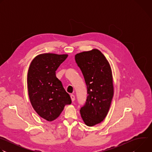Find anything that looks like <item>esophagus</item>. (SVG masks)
I'll return each mask as SVG.
<instances>
[{
  "label": "esophagus",
  "instance_id": "obj_1",
  "mask_svg": "<svg viewBox=\"0 0 152 152\" xmlns=\"http://www.w3.org/2000/svg\"><path fill=\"white\" fill-rule=\"evenodd\" d=\"M70 97H71V99H72V102H73L75 100V96L73 94H71L70 95Z\"/></svg>",
  "mask_w": 152,
  "mask_h": 152
}]
</instances>
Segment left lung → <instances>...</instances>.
Wrapping results in <instances>:
<instances>
[{
	"mask_svg": "<svg viewBox=\"0 0 152 152\" xmlns=\"http://www.w3.org/2000/svg\"><path fill=\"white\" fill-rule=\"evenodd\" d=\"M87 88V97L80 108L81 117L86 125L93 126L107 115L114 95L112 71L103 53L97 49L75 55Z\"/></svg>",
	"mask_w": 152,
	"mask_h": 152,
	"instance_id": "left-lung-1",
	"label": "left lung"
}]
</instances>
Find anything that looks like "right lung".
<instances>
[{"instance_id":"obj_1","label":"right lung","mask_w":152,"mask_h":152,"mask_svg":"<svg viewBox=\"0 0 152 152\" xmlns=\"http://www.w3.org/2000/svg\"><path fill=\"white\" fill-rule=\"evenodd\" d=\"M68 55L43 53L31 62L28 73V89L31 104L42 118H57L72 100L56 76V71Z\"/></svg>"}]
</instances>
